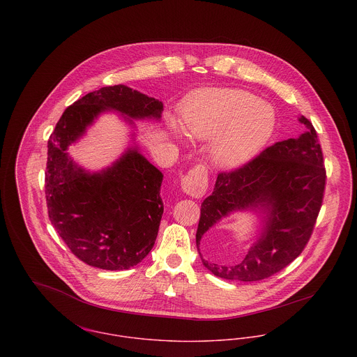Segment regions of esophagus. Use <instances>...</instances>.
I'll list each match as a JSON object with an SVG mask.
<instances>
[{
  "label": "esophagus",
  "mask_w": 357,
  "mask_h": 357,
  "mask_svg": "<svg viewBox=\"0 0 357 357\" xmlns=\"http://www.w3.org/2000/svg\"><path fill=\"white\" fill-rule=\"evenodd\" d=\"M208 178H207V170L202 165H198L192 167L183 178H181V188L183 191L194 198L204 197L207 191Z\"/></svg>",
  "instance_id": "34e87169"
}]
</instances>
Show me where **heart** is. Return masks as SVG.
<instances>
[{"label":"heart","instance_id":"heart-1","mask_svg":"<svg viewBox=\"0 0 357 357\" xmlns=\"http://www.w3.org/2000/svg\"><path fill=\"white\" fill-rule=\"evenodd\" d=\"M183 121L195 139L211 140L219 136L211 158L224 169L252 160L268 144L276 128L273 107L242 89H206L197 93L184 105Z\"/></svg>","mask_w":357,"mask_h":357}]
</instances>
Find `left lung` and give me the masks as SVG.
I'll list each match as a JSON object with an SVG mask.
<instances>
[{"label": "left lung", "instance_id": "8db88e82", "mask_svg": "<svg viewBox=\"0 0 357 357\" xmlns=\"http://www.w3.org/2000/svg\"><path fill=\"white\" fill-rule=\"evenodd\" d=\"M306 128L297 139L279 142L242 167L220 173L213 194L201 206L197 246L206 231L236 211H253L261 220L255 242L235 264H202L227 280L257 282L275 275L303 253L320 206L326 170L317 135L304 115Z\"/></svg>", "mask_w": 357, "mask_h": 357}]
</instances>
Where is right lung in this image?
Listing matches in <instances>:
<instances>
[{
	"label": "right lung",
	"instance_id": "obj_1",
	"mask_svg": "<svg viewBox=\"0 0 357 357\" xmlns=\"http://www.w3.org/2000/svg\"><path fill=\"white\" fill-rule=\"evenodd\" d=\"M162 111V102L126 85L104 86L67 107L48 140L50 220L73 255L91 266L123 271L151 252L163 214V174L136 144L100 172L84 169L67 150L104 112H118L136 128L135 119L159 121Z\"/></svg>",
	"mask_w": 357,
	"mask_h": 357
}]
</instances>
